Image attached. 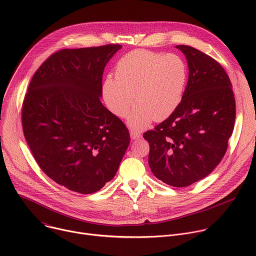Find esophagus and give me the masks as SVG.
Instances as JSON below:
<instances>
[{
    "instance_id": "34e87169",
    "label": "esophagus",
    "mask_w": 256,
    "mask_h": 256,
    "mask_svg": "<svg viewBox=\"0 0 256 256\" xmlns=\"http://www.w3.org/2000/svg\"><path fill=\"white\" fill-rule=\"evenodd\" d=\"M130 134L132 140H136V138H140L142 136L140 132H138L136 130H132L130 132Z\"/></svg>"
}]
</instances>
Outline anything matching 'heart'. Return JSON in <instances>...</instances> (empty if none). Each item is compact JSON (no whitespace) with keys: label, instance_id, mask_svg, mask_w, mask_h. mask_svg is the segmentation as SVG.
Returning a JSON list of instances; mask_svg holds the SVG:
<instances>
[{"label":"heart","instance_id":"1","mask_svg":"<svg viewBox=\"0 0 256 256\" xmlns=\"http://www.w3.org/2000/svg\"><path fill=\"white\" fill-rule=\"evenodd\" d=\"M114 74L116 78L107 76L102 83L103 100L109 110L122 118L134 95L136 105L128 116V124L138 130L153 120L169 118L181 103L188 83V66L179 56L144 50L120 58Z\"/></svg>","mask_w":256,"mask_h":256}]
</instances>
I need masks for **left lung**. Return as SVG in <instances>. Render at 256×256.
Returning a JSON list of instances; mask_svg holds the SVG:
<instances>
[{"label": "left lung", "mask_w": 256, "mask_h": 256, "mask_svg": "<svg viewBox=\"0 0 256 256\" xmlns=\"http://www.w3.org/2000/svg\"><path fill=\"white\" fill-rule=\"evenodd\" d=\"M188 81L176 110L142 136L150 144L149 166L164 184L188 186L208 176L223 159L233 132L236 106L223 66L188 46Z\"/></svg>", "instance_id": "obj_1"}]
</instances>
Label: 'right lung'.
Masks as SVG:
<instances>
[{
    "instance_id": "obj_1",
    "label": "right lung",
    "mask_w": 256,
    "mask_h": 256,
    "mask_svg": "<svg viewBox=\"0 0 256 256\" xmlns=\"http://www.w3.org/2000/svg\"><path fill=\"white\" fill-rule=\"evenodd\" d=\"M120 44L62 50L35 72L22 107L24 136L42 170L83 194L116 174L130 144L124 124L100 101L102 75Z\"/></svg>"
}]
</instances>
